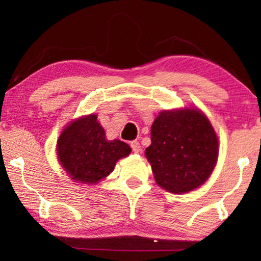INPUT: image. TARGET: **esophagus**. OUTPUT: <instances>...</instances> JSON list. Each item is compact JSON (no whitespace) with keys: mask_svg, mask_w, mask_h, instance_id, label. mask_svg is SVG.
I'll use <instances>...</instances> for the list:
<instances>
[{"mask_svg":"<svg viewBox=\"0 0 261 261\" xmlns=\"http://www.w3.org/2000/svg\"><path fill=\"white\" fill-rule=\"evenodd\" d=\"M130 147H132V149H133L134 153H139L141 149V146H140V144H139V141H137V140L130 141Z\"/></svg>","mask_w":261,"mask_h":261,"instance_id":"obj_1","label":"esophagus"}]
</instances>
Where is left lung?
<instances>
[{"instance_id":"1","label":"left lung","mask_w":261,"mask_h":261,"mask_svg":"<svg viewBox=\"0 0 261 261\" xmlns=\"http://www.w3.org/2000/svg\"><path fill=\"white\" fill-rule=\"evenodd\" d=\"M145 155L156 184L172 194H187L204 184L219 156V139L196 108L165 110L151 127Z\"/></svg>"}]
</instances>
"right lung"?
Wrapping results in <instances>:
<instances>
[{"instance_id":"add662e5","label":"right lung","mask_w":261,"mask_h":261,"mask_svg":"<svg viewBox=\"0 0 261 261\" xmlns=\"http://www.w3.org/2000/svg\"><path fill=\"white\" fill-rule=\"evenodd\" d=\"M126 142L107 140L96 114L82 116L64 128L57 141L58 162L74 183L97 184L113 172L119 159L129 155Z\"/></svg>"}]
</instances>
